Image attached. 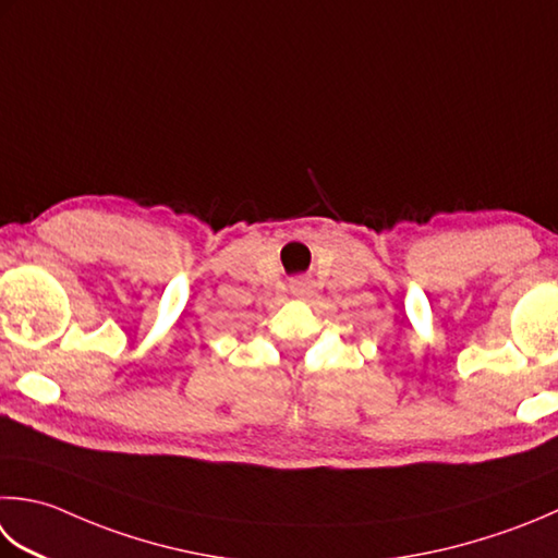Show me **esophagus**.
I'll list each match as a JSON object with an SVG mask.
<instances>
[{
    "label": "esophagus",
    "mask_w": 558,
    "mask_h": 558,
    "mask_svg": "<svg viewBox=\"0 0 558 558\" xmlns=\"http://www.w3.org/2000/svg\"><path fill=\"white\" fill-rule=\"evenodd\" d=\"M292 290H294V292H300V294H304V292L310 290V286H307V282H298V286H292Z\"/></svg>",
    "instance_id": "34e87169"
}]
</instances>
